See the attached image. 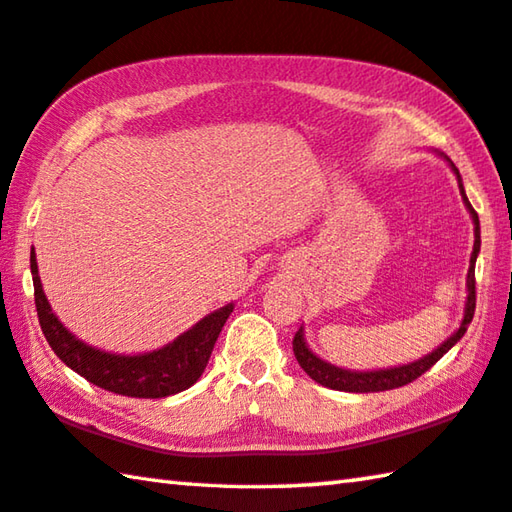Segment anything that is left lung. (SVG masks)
Instances as JSON below:
<instances>
[{
	"instance_id": "8db88e82",
	"label": "left lung",
	"mask_w": 512,
	"mask_h": 512,
	"mask_svg": "<svg viewBox=\"0 0 512 512\" xmlns=\"http://www.w3.org/2000/svg\"><path fill=\"white\" fill-rule=\"evenodd\" d=\"M440 158H445L449 167L456 173L458 180V189H461L463 203L467 207V212L472 216L474 223V248L470 255V268H467V280H465V289H467V298H465V311H463V320L458 325L456 332L449 336L447 341L438 345L436 350L424 354L422 359L404 363V366H393V368H379V370H348V368H339L334 363H329L325 359H320L318 354L309 350V345L305 341V327H300L296 336H293V354L300 363V368L307 372V375L318 381L320 386L334 388V391H345V393H379V391H393V388H400L411 384L413 379H418L424 375L433 363L440 361L445 354L454 348V345L463 339V334L467 332V325L472 323L474 316V307H476V291H474V266H476V257H479L481 250V225H479V214L474 212V207L470 205L465 196V187L461 180V173H458L456 164L447 158V155L440 153Z\"/></svg>"
}]
</instances>
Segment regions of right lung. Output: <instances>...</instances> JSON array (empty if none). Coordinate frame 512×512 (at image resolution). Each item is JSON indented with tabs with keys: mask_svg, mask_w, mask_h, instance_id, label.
Segmentation results:
<instances>
[{
	"mask_svg": "<svg viewBox=\"0 0 512 512\" xmlns=\"http://www.w3.org/2000/svg\"><path fill=\"white\" fill-rule=\"evenodd\" d=\"M31 275L33 289H36V309L38 320L51 350L65 363L67 368L79 372L90 384L103 388V391L144 397V400H158L194 386L198 377L210 361L214 343L219 339L225 320L232 314L235 305H225L198 320L178 339L162 345L158 350L144 354H117L94 348V345L81 341L60 323L58 316L51 311L49 300L42 291L36 250L31 248Z\"/></svg>",
	"mask_w": 512,
	"mask_h": 512,
	"instance_id": "add662e5",
	"label": "right lung"
}]
</instances>
